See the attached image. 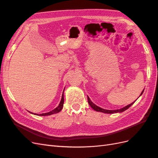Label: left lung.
Wrapping results in <instances>:
<instances>
[{
  "label": "left lung",
  "instance_id": "left-lung-1",
  "mask_svg": "<svg viewBox=\"0 0 158 158\" xmlns=\"http://www.w3.org/2000/svg\"><path fill=\"white\" fill-rule=\"evenodd\" d=\"M144 90L142 91V93H141V94H140V95H142V94H143V92H144ZM88 103H89V105L90 106V107H92L93 109H94L95 111H99V112H102V113H109V114H111V113H122V112H123V111H125V110L128 109L129 107H130L132 106V105L135 102H132V103L128 105V106H125V107H123V108H122V109H116V110H107V109H102V108H101V107H99L97 106L96 105H95L94 103H92V101H91L90 99H89V98L88 96Z\"/></svg>",
  "mask_w": 158,
  "mask_h": 158
}]
</instances>
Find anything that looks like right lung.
<instances>
[{
    "instance_id": "obj_1",
    "label": "right lung",
    "mask_w": 158,
    "mask_h": 158,
    "mask_svg": "<svg viewBox=\"0 0 158 158\" xmlns=\"http://www.w3.org/2000/svg\"><path fill=\"white\" fill-rule=\"evenodd\" d=\"M64 92V91H63ZM63 104H64V94L63 93L62 94V98L60 100V102L59 103V105L58 106V107H56L55 109H54L53 110H52V111L48 112V113H41V114H35V113H33L32 114H37V115H39V116H47V115H51L52 114H55V113H59V111H60L62 109L63 107Z\"/></svg>"
}]
</instances>
